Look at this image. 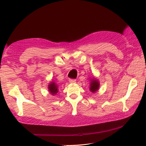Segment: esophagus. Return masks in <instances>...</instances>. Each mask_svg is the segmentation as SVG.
<instances>
[{
	"instance_id": "1",
	"label": "esophagus",
	"mask_w": 146,
	"mask_h": 146,
	"mask_svg": "<svg viewBox=\"0 0 146 146\" xmlns=\"http://www.w3.org/2000/svg\"><path fill=\"white\" fill-rule=\"evenodd\" d=\"M69 82L70 83H75L76 82V80H75V79H70Z\"/></svg>"
}]
</instances>
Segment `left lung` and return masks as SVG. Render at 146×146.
<instances>
[{"label": "left lung", "mask_w": 146, "mask_h": 146, "mask_svg": "<svg viewBox=\"0 0 146 146\" xmlns=\"http://www.w3.org/2000/svg\"><path fill=\"white\" fill-rule=\"evenodd\" d=\"M90 91L92 92L93 94H95L99 90L100 82L94 76L90 80Z\"/></svg>", "instance_id": "8db88e82"}]
</instances>
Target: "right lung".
<instances>
[{"mask_svg": "<svg viewBox=\"0 0 146 146\" xmlns=\"http://www.w3.org/2000/svg\"><path fill=\"white\" fill-rule=\"evenodd\" d=\"M48 91L52 95H55L58 92V86L54 82H51L48 85Z\"/></svg>", "mask_w": 146, "mask_h": 146, "instance_id": "1", "label": "right lung"}]
</instances>
